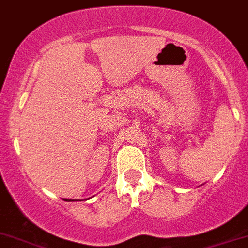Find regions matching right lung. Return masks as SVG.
I'll return each instance as SVG.
<instances>
[{"mask_svg":"<svg viewBox=\"0 0 248 248\" xmlns=\"http://www.w3.org/2000/svg\"><path fill=\"white\" fill-rule=\"evenodd\" d=\"M65 201H69V199H65ZM70 201H71V199H70Z\"/></svg>","mask_w":248,"mask_h":248,"instance_id":"add662e5","label":"right lung"}]
</instances>
